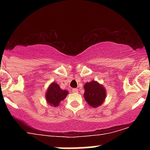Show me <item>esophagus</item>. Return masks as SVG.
I'll return each mask as SVG.
<instances>
[{"label":"esophagus","instance_id":"34e87169","mask_svg":"<svg viewBox=\"0 0 150 150\" xmlns=\"http://www.w3.org/2000/svg\"><path fill=\"white\" fill-rule=\"evenodd\" d=\"M72 92H74V93H77V92H78V89L74 88V89H72Z\"/></svg>","mask_w":150,"mask_h":150}]
</instances>
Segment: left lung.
<instances>
[{"mask_svg": "<svg viewBox=\"0 0 150 150\" xmlns=\"http://www.w3.org/2000/svg\"><path fill=\"white\" fill-rule=\"evenodd\" d=\"M84 97L89 105L97 108L102 104L106 97V91L102 85H99L96 81H91L84 85Z\"/></svg>", "mask_w": 150, "mask_h": 150, "instance_id": "8db88e82", "label": "left lung"}]
</instances>
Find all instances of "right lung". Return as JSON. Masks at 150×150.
<instances>
[{"label": "right lung", "instance_id": "right-lung-1", "mask_svg": "<svg viewBox=\"0 0 150 150\" xmlns=\"http://www.w3.org/2000/svg\"><path fill=\"white\" fill-rule=\"evenodd\" d=\"M68 91L62 90L59 85L56 83L51 84L46 94V99L47 102L53 106H57L60 101L63 100L68 95Z\"/></svg>", "mask_w": 150, "mask_h": 150}]
</instances>
